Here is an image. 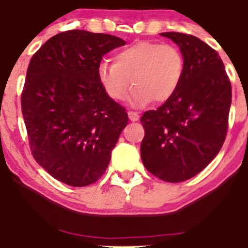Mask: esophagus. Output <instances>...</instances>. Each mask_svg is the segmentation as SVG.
<instances>
[{
  "label": "esophagus",
  "instance_id": "34e87169",
  "mask_svg": "<svg viewBox=\"0 0 248 248\" xmlns=\"http://www.w3.org/2000/svg\"><path fill=\"white\" fill-rule=\"evenodd\" d=\"M128 118H129L130 121H137L140 119V115L139 113H136V112L129 111L128 112Z\"/></svg>",
  "mask_w": 248,
  "mask_h": 248
}]
</instances>
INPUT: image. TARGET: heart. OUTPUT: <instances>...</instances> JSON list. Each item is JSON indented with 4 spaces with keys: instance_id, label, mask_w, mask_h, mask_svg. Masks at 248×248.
<instances>
[{
    "instance_id": "obj_1",
    "label": "heart",
    "mask_w": 248,
    "mask_h": 248,
    "mask_svg": "<svg viewBox=\"0 0 248 248\" xmlns=\"http://www.w3.org/2000/svg\"><path fill=\"white\" fill-rule=\"evenodd\" d=\"M184 58L175 46L158 42L135 43L114 56V62L103 61L98 79L113 101H121L129 90L133 106H144L153 101L164 103L177 92L183 80Z\"/></svg>"
}]
</instances>
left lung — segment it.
<instances>
[{
    "label": "left lung",
    "instance_id": "8db88e82",
    "mask_svg": "<svg viewBox=\"0 0 248 248\" xmlns=\"http://www.w3.org/2000/svg\"><path fill=\"white\" fill-rule=\"evenodd\" d=\"M186 70L175 95L140 118V158L150 173L178 183L196 176L220 152L228 130L231 83L217 52L193 35L166 32Z\"/></svg>",
    "mask_w": 248,
    "mask_h": 248
}]
</instances>
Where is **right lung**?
Returning <instances> with one entry per match:
<instances>
[{"mask_svg": "<svg viewBox=\"0 0 248 248\" xmlns=\"http://www.w3.org/2000/svg\"><path fill=\"white\" fill-rule=\"evenodd\" d=\"M124 40L72 30L49 39L31 59L21 111L33 156L71 186L95 183L128 124L126 108L98 79L103 56Z\"/></svg>", "mask_w": 248, "mask_h": 248, "instance_id": "obj_1", "label": "right lung"}]
</instances>
